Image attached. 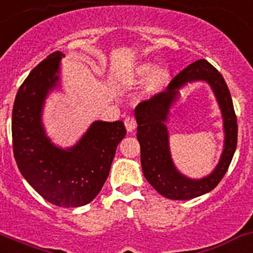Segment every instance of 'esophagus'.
Returning <instances> with one entry per match:
<instances>
[{
    "label": "esophagus",
    "instance_id": "1",
    "mask_svg": "<svg viewBox=\"0 0 253 253\" xmlns=\"http://www.w3.org/2000/svg\"><path fill=\"white\" fill-rule=\"evenodd\" d=\"M125 126H126L127 132H132L134 131V128L137 127V121H135L133 116H127V118L125 119Z\"/></svg>",
    "mask_w": 253,
    "mask_h": 253
}]
</instances>
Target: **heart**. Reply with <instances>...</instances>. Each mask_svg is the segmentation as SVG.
<instances>
[{
    "label": "heart",
    "instance_id": "b5f03b06",
    "mask_svg": "<svg viewBox=\"0 0 253 253\" xmlns=\"http://www.w3.org/2000/svg\"><path fill=\"white\" fill-rule=\"evenodd\" d=\"M134 76L138 80L148 79L144 87V93L147 95H153L161 92L169 81V73L167 69L159 68L154 63H143L134 70Z\"/></svg>",
    "mask_w": 253,
    "mask_h": 253
}]
</instances>
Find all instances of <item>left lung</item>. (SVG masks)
I'll list each match as a JSON object with an SVG mask.
<instances>
[{
    "instance_id": "1",
    "label": "left lung",
    "mask_w": 253,
    "mask_h": 253,
    "mask_svg": "<svg viewBox=\"0 0 253 253\" xmlns=\"http://www.w3.org/2000/svg\"><path fill=\"white\" fill-rule=\"evenodd\" d=\"M204 79L214 89L225 120V150L216 169L203 180H189L175 169L168 149V134L164 126L168 109L177 95V88L190 81ZM137 138L140 144L143 173L159 194L172 200H189L217 187L227 173L238 143V120L229 88L219 71L207 60L191 63L172 79L165 91L142 100L134 109Z\"/></svg>"
}]
</instances>
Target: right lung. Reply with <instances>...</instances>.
<instances>
[{
  "label": "right lung",
  "instance_id": "right-lung-1",
  "mask_svg": "<svg viewBox=\"0 0 253 253\" xmlns=\"http://www.w3.org/2000/svg\"><path fill=\"white\" fill-rule=\"evenodd\" d=\"M62 57L53 52L21 84L12 114L13 153L23 177L42 198L55 206L79 207L102 190L127 131L122 121H95L74 148L63 150L50 143L41 110L47 93L57 86Z\"/></svg>",
  "mask_w": 253,
  "mask_h": 253
}]
</instances>
